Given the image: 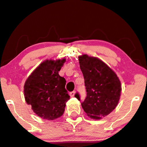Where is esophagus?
<instances>
[{
  "mask_svg": "<svg viewBox=\"0 0 147 147\" xmlns=\"http://www.w3.org/2000/svg\"><path fill=\"white\" fill-rule=\"evenodd\" d=\"M75 94V91H72L71 92H70V96L71 97H73Z\"/></svg>",
  "mask_w": 147,
  "mask_h": 147,
  "instance_id": "esophagus-1",
  "label": "esophagus"
}]
</instances>
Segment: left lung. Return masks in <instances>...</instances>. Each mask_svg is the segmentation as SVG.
Segmentation results:
<instances>
[{
  "label": "left lung",
  "instance_id": "obj_1",
  "mask_svg": "<svg viewBox=\"0 0 147 147\" xmlns=\"http://www.w3.org/2000/svg\"><path fill=\"white\" fill-rule=\"evenodd\" d=\"M79 61L87 92L81 106L89 117L100 119L117 106L121 96V81L112 69L98 58L83 55L79 57ZM75 96L80 100L78 93Z\"/></svg>",
  "mask_w": 147,
  "mask_h": 147
}]
</instances>
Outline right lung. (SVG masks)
Returning <instances> with one entry per match:
<instances>
[{
	"mask_svg": "<svg viewBox=\"0 0 147 147\" xmlns=\"http://www.w3.org/2000/svg\"><path fill=\"white\" fill-rule=\"evenodd\" d=\"M66 59H47L33 70L25 81L26 103L38 116L52 121L61 116L70 98L65 88L66 79L59 72Z\"/></svg>",
	"mask_w": 147,
	"mask_h": 147,
	"instance_id": "add662e5",
	"label": "right lung"
}]
</instances>
